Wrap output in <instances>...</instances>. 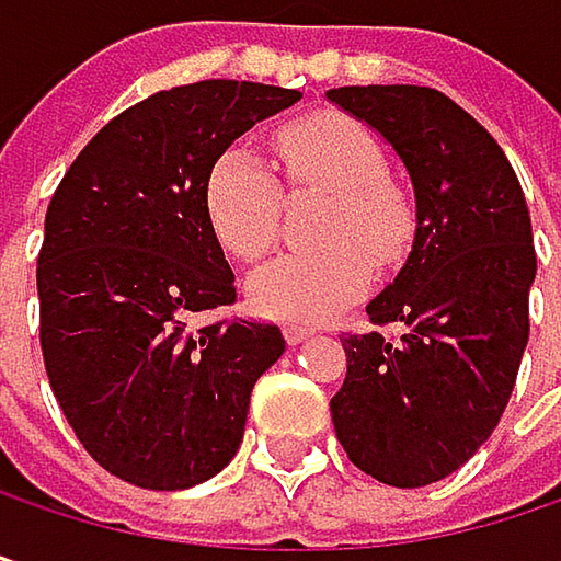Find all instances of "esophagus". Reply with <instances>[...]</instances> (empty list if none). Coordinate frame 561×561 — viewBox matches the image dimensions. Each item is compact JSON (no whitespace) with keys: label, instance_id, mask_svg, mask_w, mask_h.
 Returning a JSON list of instances; mask_svg holds the SVG:
<instances>
[{"label":"esophagus","instance_id":"1","mask_svg":"<svg viewBox=\"0 0 561 561\" xmlns=\"http://www.w3.org/2000/svg\"><path fill=\"white\" fill-rule=\"evenodd\" d=\"M311 337V328H301V324H285V341L288 344H301Z\"/></svg>","mask_w":561,"mask_h":561}]
</instances>
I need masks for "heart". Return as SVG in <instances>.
<instances>
[{
    "label": "heart",
    "instance_id": "b5f03b06",
    "mask_svg": "<svg viewBox=\"0 0 561 561\" xmlns=\"http://www.w3.org/2000/svg\"><path fill=\"white\" fill-rule=\"evenodd\" d=\"M291 194L324 191L314 240L321 250L288 253L253 273L250 301L260 314L318 324L374 279L377 266H396L415 230V210L390 181L387 152L357 119L324 110L288 119L273 139ZM204 214L217 243L240 263L266 256L279 237L282 184L243 142L227 146L204 178Z\"/></svg>",
    "mask_w": 561,
    "mask_h": 561
}]
</instances>
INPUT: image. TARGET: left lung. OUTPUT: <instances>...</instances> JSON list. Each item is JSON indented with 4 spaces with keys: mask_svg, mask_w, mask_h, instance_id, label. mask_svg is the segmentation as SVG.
I'll return each instance as SVG.
<instances>
[{
    "mask_svg": "<svg viewBox=\"0 0 561 561\" xmlns=\"http://www.w3.org/2000/svg\"><path fill=\"white\" fill-rule=\"evenodd\" d=\"M328 100L374 126L415 191V240L344 334L347 377L331 419L347 458L392 488L458 471L497 428L529 337L533 227L494 136L432 87H337ZM407 328L392 342L379 331Z\"/></svg>",
    "mask_w": 561,
    "mask_h": 561,
    "instance_id": "8db88e82",
    "label": "left lung"
}]
</instances>
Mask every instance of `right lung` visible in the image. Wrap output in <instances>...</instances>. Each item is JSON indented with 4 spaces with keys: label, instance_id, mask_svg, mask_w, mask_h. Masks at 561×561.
<instances>
[{
    "label": "right lung",
    "instance_id": "obj_1",
    "mask_svg": "<svg viewBox=\"0 0 561 561\" xmlns=\"http://www.w3.org/2000/svg\"><path fill=\"white\" fill-rule=\"evenodd\" d=\"M301 100L250 80L162 90L110 119L60 178L38 253L42 354L73 435L110 474L184 491L230 465L276 324L191 318L237 301L204 214L210 162Z\"/></svg>",
    "mask_w": 561,
    "mask_h": 561
}]
</instances>
